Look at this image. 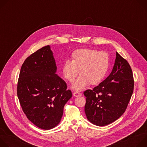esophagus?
I'll list each match as a JSON object with an SVG mask.
<instances>
[{"label":"esophagus","mask_w":147,"mask_h":147,"mask_svg":"<svg viewBox=\"0 0 147 147\" xmlns=\"http://www.w3.org/2000/svg\"><path fill=\"white\" fill-rule=\"evenodd\" d=\"M81 95H82L81 93L78 92H74L73 93V96H75V97H78V96H81Z\"/></svg>","instance_id":"esophagus-1"}]
</instances>
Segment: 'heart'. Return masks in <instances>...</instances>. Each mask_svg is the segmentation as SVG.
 I'll use <instances>...</instances> for the list:
<instances>
[{
	"label": "heart",
	"instance_id": "obj_1",
	"mask_svg": "<svg viewBox=\"0 0 147 147\" xmlns=\"http://www.w3.org/2000/svg\"><path fill=\"white\" fill-rule=\"evenodd\" d=\"M71 59L64 62L62 70L64 77L70 82L74 81L80 71L81 75L72 86L77 91L82 90L89 84L92 86L99 84L105 77L110 65L108 53L92 49L74 51Z\"/></svg>",
	"mask_w": 147,
	"mask_h": 147
}]
</instances>
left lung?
I'll use <instances>...</instances> for the list:
<instances>
[{"instance_id": "obj_1", "label": "left lung", "mask_w": 147, "mask_h": 147, "mask_svg": "<svg viewBox=\"0 0 147 147\" xmlns=\"http://www.w3.org/2000/svg\"><path fill=\"white\" fill-rule=\"evenodd\" d=\"M134 90L131 68L117 52L109 76L94 87L84 92L88 120L98 126L111 124L125 112Z\"/></svg>"}]
</instances>
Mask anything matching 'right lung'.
Segmentation results:
<instances>
[{"label":"right lung","instance_id":"obj_1","mask_svg":"<svg viewBox=\"0 0 147 147\" xmlns=\"http://www.w3.org/2000/svg\"><path fill=\"white\" fill-rule=\"evenodd\" d=\"M57 67L49 45L31 54L21 68L17 96L27 117L38 127L50 130L59 123L71 98L67 84L56 74Z\"/></svg>","mask_w":147,"mask_h":147}]
</instances>
